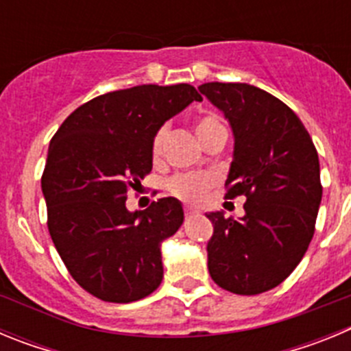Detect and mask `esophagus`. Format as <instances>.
Here are the masks:
<instances>
[{
	"label": "esophagus",
	"instance_id": "1",
	"mask_svg": "<svg viewBox=\"0 0 351 351\" xmlns=\"http://www.w3.org/2000/svg\"><path fill=\"white\" fill-rule=\"evenodd\" d=\"M184 214H186V218H188V216H193V214H197V210H195L193 207L186 206L184 207Z\"/></svg>",
	"mask_w": 351,
	"mask_h": 351
}]
</instances>
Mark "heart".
<instances>
[{
    "label": "heart",
    "mask_w": 351,
    "mask_h": 351,
    "mask_svg": "<svg viewBox=\"0 0 351 351\" xmlns=\"http://www.w3.org/2000/svg\"><path fill=\"white\" fill-rule=\"evenodd\" d=\"M219 128H225V126H223V123L219 121V117L216 114H202V116L197 117V121H195V133H197V137L200 138L202 144L214 132H218ZM165 137L167 128H160L153 135V141H151V156H153L154 161H158L161 158ZM214 184H216V176H213V173H179V176H173V178H170L167 181V190H169L170 195L181 198V200L198 204L206 198L207 191Z\"/></svg>",
    "instance_id": "b5f03b06"
}]
</instances>
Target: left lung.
<instances>
[{
  "label": "left lung",
  "mask_w": 351,
  "mask_h": 351,
  "mask_svg": "<svg viewBox=\"0 0 351 351\" xmlns=\"http://www.w3.org/2000/svg\"><path fill=\"white\" fill-rule=\"evenodd\" d=\"M198 89L234 132L225 198L246 197L241 219L207 214L209 274L232 293H263L287 280L311 243L322 202L318 153L302 121L271 93L239 82Z\"/></svg>",
  "instance_id": "8db88e82"
}]
</instances>
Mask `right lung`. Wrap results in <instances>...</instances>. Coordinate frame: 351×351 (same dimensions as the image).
I'll return each mask as SVG.
<instances>
[{"mask_svg": "<svg viewBox=\"0 0 351 351\" xmlns=\"http://www.w3.org/2000/svg\"><path fill=\"white\" fill-rule=\"evenodd\" d=\"M202 96L190 84H144L105 93L75 108L49 145L42 176L47 226L68 272L105 302L144 299L163 280L161 243L184 213L167 197L126 209L128 190L151 169L161 125Z\"/></svg>", "mask_w": 351, "mask_h": 351, "instance_id": "obj_1", "label": "right lung"}]
</instances>
